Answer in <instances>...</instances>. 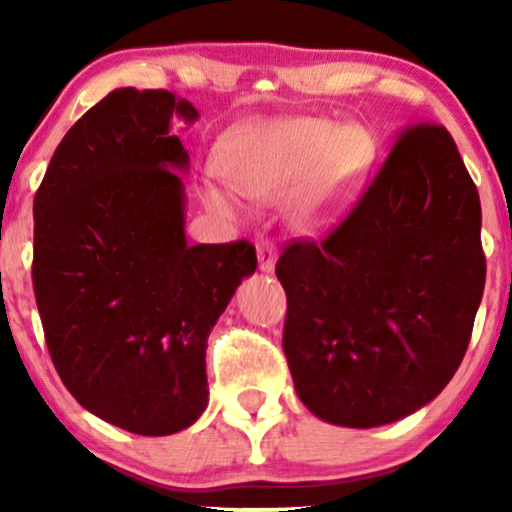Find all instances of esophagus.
Here are the masks:
<instances>
[{
    "instance_id": "obj_1",
    "label": "esophagus",
    "mask_w": 512,
    "mask_h": 512,
    "mask_svg": "<svg viewBox=\"0 0 512 512\" xmlns=\"http://www.w3.org/2000/svg\"><path fill=\"white\" fill-rule=\"evenodd\" d=\"M256 251H258V268H261L263 272L275 270V261H277L275 244H272L270 240H261L256 244Z\"/></svg>"
}]
</instances>
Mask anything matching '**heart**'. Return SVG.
Wrapping results in <instances>:
<instances>
[{"instance_id":"1","label":"heart","mask_w":512,"mask_h":512,"mask_svg":"<svg viewBox=\"0 0 512 512\" xmlns=\"http://www.w3.org/2000/svg\"><path fill=\"white\" fill-rule=\"evenodd\" d=\"M373 163V144L359 130L319 121L251 123L228 139L216 170L237 195L284 200L293 195V216L305 230H326L352 202ZM214 214L237 219L242 205L216 186L205 188Z\"/></svg>"}]
</instances>
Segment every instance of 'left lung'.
<instances>
[{
	"instance_id": "8db88e82",
	"label": "left lung",
	"mask_w": 512,
	"mask_h": 512,
	"mask_svg": "<svg viewBox=\"0 0 512 512\" xmlns=\"http://www.w3.org/2000/svg\"><path fill=\"white\" fill-rule=\"evenodd\" d=\"M480 195L443 125H408L321 242L277 261L284 354L305 408L373 429L433 401L457 373L485 289Z\"/></svg>"
}]
</instances>
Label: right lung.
Returning a JSON list of instances; mask_svg holds the SVG:
<instances>
[{"instance_id": "1", "label": "right lung", "mask_w": 512, "mask_h": 512, "mask_svg": "<svg viewBox=\"0 0 512 512\" xmlns=\"http://www.w3.org/2000/svg\"><path fill=\"white\" fill-rule=\"evenodd\" d=\"M170 90L118 88L55 149L34 195L32 284L60 380L83 408L139 436H170L207 408L205 349L256 270L247 240L188 244V153Z\"/></svg>"}]
</instances>
